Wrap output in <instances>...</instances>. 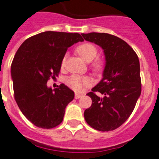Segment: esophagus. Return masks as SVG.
<instances>
[{"label":"esophagus","instance_id":"1","mask_svg":"<svg viewBox=\"0 0 159 159\" xmlns=\"http://www.w3.org/2000/svg\"><path fill=\"white\" fill-rule=\"evenodd\" d=\"M82 94H77V93H76L75 94V98L76 99H78V98H81V97H82Z\"/></svg>","mask_w":159,"mask_h":159}]
</instances>
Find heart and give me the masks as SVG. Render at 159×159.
<instances>
[{
    "mask_svg": "<svg viewBox=\"0 0 159 159\" xmlns=\"http://www.w3.org/2000/svg\"><path fill=\"white\" fill-rule=\"evenodd\" d=\"M77 53L81 56L82 59L86 62H90L94 59L98 54V51L95 46L89 43H84L80 44L77 48ZM66 57H64L61 61V65L64 66ZM102 62L100 61H96L93 65V67L95 70H99L102 68ZM66 84L69 88H71L76 92L82 91L84 86H89L90 84V79L87 77H82L79 75H72L66 81Z\"/></svg>",
    "mask_w": 159,
    "mask_h": 159,
    "instance_id": "1",
    "label": "heart"
}]
</instances>
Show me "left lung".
<instances>
[{
  "instance_id": "left-lung-1",
  "label": "left lung",
  "mask_w": 159,
  "mask_h": 159,
  "mask_svg": "<svg viewBox=\"0 0 159 159\" xmlns=\"http://www.w3.org/2000/svg\"><path fill=\"white\" fill-rule=\"evenodd\" d=\"M82 35L102 48L106 61L102 80L86 94L92 105L84 111V117L96 130L111 131L127 120L141 95L139 59L127 43L112 34L92 32Z\"/></svg>"
}]
</instances>
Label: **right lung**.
Instances as JSON below:
<instances>
[{
  "label": "right lung",
  "instance_id": "right-lung-1",
  "mask_svg": "<svg viewBox=\"0 0 159 159\" xmlns=\"http://www.w3.org/2000/svg\"><path fill=\"white\" fill-rule=\"evenodd\" d=\"M83 39L78 33L45 31L22 43L11 65L17 104L28 120L42 129H52L63 120L65 107L74 92L65 84L52 90L50 77H58L67 49Z\"/></svg>",
  "mask_w": 159,
  "mask_h": 159
}]
</instances>
